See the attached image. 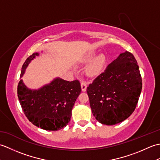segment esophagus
<instances>
[{"label": "esophagus", "instance_id": "1", "mask_svg": "<svg viewBox=\"0 0 160 160\" xmlns=\"http://www.w3.org/2000/svg\"><path fill=\"white\" fill-rule=\"evenodd\" d=\"M87 87V83L85 82H81V88H82V91H84H84H86Z\"/></svg>", "mask_w": 160, "mask_h": 160}]
</instances>
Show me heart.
Returning <instances> with one entry per match:
<instances>
[{"mask_svg": "<svg viewBox=\"0 0 160 160\" xmlns=\"http://www.w3.org/2000/svg\"><path fill=\"white\" fill-rule=\"evenodd\" d=\"M95 56V53H89L85 57L84 62H89ZM106 63V57L104 54H100L96 56L91 62L88 64L86 68V73L90 77H96L100 75L104 68Z\"/></svg>", "mask_w": 160, "mask_h": 160, "instance_id": "obj_1", "label": "heart"}]
</instances>
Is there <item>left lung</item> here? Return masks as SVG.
<instances>
[{"mask_svg":"<svg viewBox=\"0 0 160 160\" xmlns=\"http://www.w3.org/2000/svg\"><path fill=\"white\" fill-rule=\"evenodd\" d=\"M142 87L137 60L128 52L120 53L87 89L91 111L102 124L114 125L133 113Z\"/></svg>","mask_w":160,"mask_h":160,"instance_id":"1","label":"left lung"}]
</instances>
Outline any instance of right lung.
Masks as SVG:
<instances>
[{"instance_id":"obj_1","label":"right lung","mask_w":160,"mask_h":160,"mask_svg":"<svg viewBox=\"0 0 160 160\" xmlns=\"http://www.w3.org/2000/svg\"><path fill=\"white\" fill-rule=\"evenodd\" d=\"M38 53L27 58L22 67L20 78L29 64ZM81 92L78 80L67 81L56 78L38 89H30L20 80L18 84V97L25 116L32 123L47 131H58L69 123L71 111Z\"/></svg>"}]
</instances>
